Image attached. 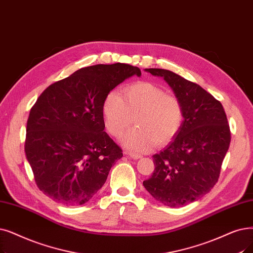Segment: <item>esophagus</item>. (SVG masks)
I'll use <instances>...</instances> for the list:
<instances>
[{"instance_id": "1", "label": "esophagus", "mask_w": 253, "mask_h": 253, "mask_svg": "<svg viewBox=\"0 0 253 253\" xmlns=\"http://www.w3.org/2000/svg\"><path fill=\"white\" fill-rule=\"evenodd\" d=\"M124 154H125V155L130 156L132 159H135V160L140 159V158L142 157V156L140 155V154H136V153H133V152H128V151H126V152H124Z\"/></svg>"}]
</instances>
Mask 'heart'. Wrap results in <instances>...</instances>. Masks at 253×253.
<instances>
[{
	"mask_svg": "<svg viewBox=\"0 0 253 253\" xmlns=\"http://www.w3.org/2000/svg\"><path fill=\"white\" fill-rule=\"evenodd\" d=\"M123 96L111 92L103 102V118L107 131L115 137L122 136L123 145L133 151L146 152L155 144L161 147L179 133L184 121V109L177 97L167 94L161 86L138 82L123 89Z\"/></svg>",
	"mask_w": 253,
	"mask_h": 253,
	"instance_id": "obj_1",
	"label": "heart"
}]
</instances>
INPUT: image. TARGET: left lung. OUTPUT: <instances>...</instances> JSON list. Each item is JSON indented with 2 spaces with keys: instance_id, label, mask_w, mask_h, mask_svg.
Listing matches in <instances>:
<instances>
[{
  "instance_id": "1",
  "label": "left lung",
  "mask_w": 253,
  "mask_h": 253,
  "mask_svg": "<svg viewBox=\"0 0 253 253\" xmlns=\"http://www.w3.org/2000/svg\"><path fill=\"white\" fill-rule=\"evenodd\" d=\"M145 70L169 84L183 105L184 121L179 133L153 155L155 169L142 184L156 201L179 208L217 183L230 142L229 126L222 104L201 85L169 70Z\"/></svg>"
}]
</instances>
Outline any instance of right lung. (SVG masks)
<instances>
[{"mask_svg": "<svg viewBox=\"0 0 253 253\" xmlns=\"http://www.w3.org/2000/svg\"><path fill=\"white\" fill-rule=\"evenodd\" d=\"M139 68L128 64L84 67L50 84L31 108L25 152L38 188L54 202L79 206L104 185L123 153L104 131L103 102Z\"/></svg>", "mask_w": 253, "mask_h": 253, "instance_id": "right-lung-1", "label": "right lung"}]
</instances>
